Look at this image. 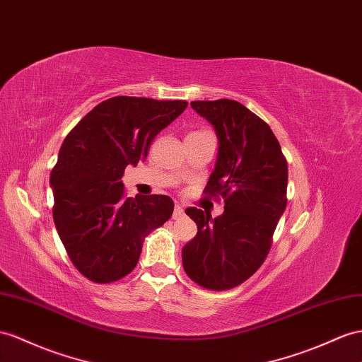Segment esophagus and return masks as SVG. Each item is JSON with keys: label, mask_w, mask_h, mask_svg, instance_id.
<instances>
[{"label": "esophagus", "mask_w": 362, "mask_h": 362, "mask_svg": "<svg viewBox=\"0 0 362 362\" xmlns=\"http://www.w3.org/2000/svg\"><path fill=\"white\" fill-rule=\"evenodd\" d=\"M185 216V211H183V208H182V205H175L174 206V212H173V218H182Z\"/></svg>", "instance_id": "esophagus-1"}]
</instances>
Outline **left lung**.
Returning <instances> with one entry per match:
<instances>
[{
    "label": "left lung",
    "instance_id": "left-lung-1",
    "mask_svg": "<svg viewBox=\"0 0 362 362\" xmlns=\"http://www.w3.org/2000/svg\"><path fill=\"white\" fill-rule=\"evenodd\" d=\"M192 110L212 125L218 141L206 194L225 199L223 214L187 208L197 235L182 249L183 269L211 291L242 284L269 252L286 209L287 162L272 129L237 100H194Z\"/></svg>",
    "mask_w": 362,
    "mask_h": 362
}]
</instances>
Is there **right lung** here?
I'll return each instance as SVG.
<instances>
[{
    "mask_svg": "<svg viewBox=\"0 0 362 362\" xmlns=\"http://www.w3.org/2000/svg\"><path fill=\"white\" fill-rule=\"evenodd\" d=\"M187 107L185 100L116 96L64 139L50 174L53 220L70 260L88 280L111 283L132 272L144 237L173 216L168 196L125 199L120 179Z\"/></svg>",
    "mask_w": 362,
    "mask_h": 362,
    "instance_id": "add662e5",
    "label": "right lung"
}]
</instances>
